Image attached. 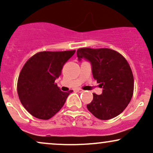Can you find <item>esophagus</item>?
Returning a JSON list of instances; mask_svg holds the SVG:
<instances>
[{
    "mask_svg": "<svg viewBox=\"0 0 153 153\" xmlns=\"http://www.w3.org/2000/svg\"><path fill=\"white\" fill-rule=\"evenodd\" d=\"M75 91H76L77 92H79V93H81V92H82V91H83V90H82V89H81V88H78V89H76Z\"/></svg>",
    "mask_w": 153,
    "mask_h": 153,
    "instance_id": "34e87169",
    "label": "esophagus"
}]
</instances>
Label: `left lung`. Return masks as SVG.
<instances>
[{"label": "left lung", "mask_w": 153, "mask_h": 153, "mask_svg": "<svg viewBox=\"0 0 153 153\" xmlns=\"http://www.w3.org/2000/svg\"><path fill=\"white\" fill-rule=\"evenodd\" d=\"M79 60L85 58L92 65L94 78L103 88L101 95L93 94L87 105L96 118L108 120L120 114L130 102L134 92V77L127 59L117 51L108 48H80Z\"/></svg>", "instance_id": "obj_1"}]
</instances>
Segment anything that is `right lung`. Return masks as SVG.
Segmentation results:
<instances>
[{
  "instance_id": "right-lung-1",
  "label": "right lung",
  "mask_w": 153,
  "mask_h": 153,
  "mask_svg": "<svg viewBox=\"0 0 153 153\" xmlns=\"http://www.w3.org/2000/svg\"><path fill=\"white\" fill-rule=\"evenodd\" d=\"M75 52V50L39 52L24 64L18 78L17 92L21 103L33 117L47 120L65 103L73 91H61L54 80Z\"/></svg>"
}]
</instances>
